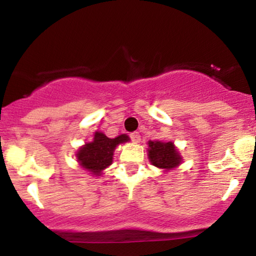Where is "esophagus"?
Masks as SVG:
<instances>
[{
    "label": "esophagus",
    "instance_id": "esophagus-1",
    "mask_svg": "<svg viewBox=\"0 0 256 256\" xmlns=\"http://www.w3.org/2000/svg\"><path fill=\"white\" fill-rule=\"evenodd\" d=\"M130 137H131V140H134V142H136V143H138L140 140V132H137V131H134V132H132V134H130Z\"/></svg>",
    "mask_w": 256,
    "mask_h": 256
}]
</instances>
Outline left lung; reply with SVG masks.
<instances>
[{
    "mask_svg": "<svg viewBox=\"0 0 256 256\" xmlns=\"http://www.w3.org/2000/svg\"><path fill=\"white\" fill-rule=\"evenodd\" d=\"M148 156L152 165L162 168L165 171L174 168L180 165L182 158L179 152L172 142H160V140H149Z\"/></svg>",
    "mask_w": 256,
    "mask_h": 256,
    "instance_id": "8db88e82",
    "label": "left lung"
}]
</instances>
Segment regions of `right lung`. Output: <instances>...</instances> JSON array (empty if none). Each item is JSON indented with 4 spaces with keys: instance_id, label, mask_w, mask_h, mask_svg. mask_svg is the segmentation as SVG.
Segmentation results:
<instances>
[{
    "instance_id": "right-lung-1",
    "label": "right lung",
    "mask_w": 256,
    "mask_h": 256,
    "mask_svg": "<svg viewBox=\"0 0 256 256\" xmlns=\"http://www.w3.org/2000/svg\"><path fill=\"white\" fill-rule=\"evenodd\" d=\"M130 140L126 134L116 138H108L102 132H95L94 140L82 146L77 152L78 162L91 174L101 176L102 171L113 162V152L116 146Z\"/></svg>"
}]
</instances>
